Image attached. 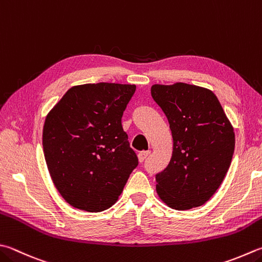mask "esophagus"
I'll return each instance as SVG.
<instances>
[{"label": "esophagus", "mask_w": 262, "mask_h": 262, "mask_svg": "<svg viewBox=\"0 0 262 262\" xmlns=\"http://www.w3.org/2000/svg\"><path fill=\"white\" fill-rule=\"evenodd\" d=\"M150 154V151H148V150H142V151H140L139 154H138V160H139V162L140 163H142L144 162L147 157H148V155Z\"/></svg>", "instance_id": "obj_1"}]
</instances>
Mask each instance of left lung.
<instances>
[{
    "label": "left lung",
    "mask_w": 262,
    "mask_h": 262,
    "mask_svg": "<svg viewBox=\"0 0 262 262\" xmlns=\"http://www.w3.org/2000/svg\"><path fill=\"white\" fill-rule=\"evenodd\" d=\"M154 101L164 113L173 139L169 164L156 173V191L172 209L206 203L228 171L235 135L218 98L208 89L186 83L155 84Z\"/></svg>",
    "instance_id": "1"
}]
</instances>
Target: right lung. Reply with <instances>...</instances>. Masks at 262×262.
Instances as JSON below:
<instances>
[{
  "mask_svg": "<svg viewBox=\"0 0 262 262\" xmlns=\"http://www.w3.org/2000/svg\"><path fill=\"white\" fill-rule=\"evenodd\" d=\"M136 85L97 83L73 86L43 127V151L52 181L68 204L88 212L110 209L138 157L122 116Z\"/></svg>",
  "mask_w": 262,
  "mask_h": 262,
  "instance_id": "right-lung-1",
  "label": "right lung"
}]
</instances>
